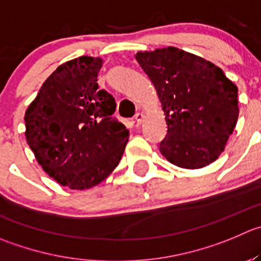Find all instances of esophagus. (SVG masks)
<instances>
[{
	"instance_id": "obj_1",
	"label": "esophagus",
	"mask_w": 261,
	"mask_h": 261,
	"mask_svg": "<svg viewBox=\"0 0 261 261\" xmlns=\"http://www.w3.org/2000/svg\"><path fill=\"white\" fill-rule=\"evenodd\" d=\"M134 118H135L136 125H140V123L144 121V115H143V113H141V112H138V113H136L135 117H134Z\"/></svg>"
}]
</instances>
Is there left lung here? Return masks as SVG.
Here are the masks:
<instances>
[{"label":"left lung","mask_w":261,"mask_h":261,"mask_svg":"<svg viewBox=\"0 0 261 261\" xmlns=\"http://www.w3.org/2000/svg\"><path fill=\"white\" fill-rule=\"evenodd\" d=\"M136 60L166 115L161 153L174 166L189 169L216 161L239 118L236 85L214 63L178 48L139 52Z\"/></svg>","instance_id":"left-lung-1"}]
</instances>
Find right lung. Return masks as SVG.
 I'll return each mask as SVG.
<instances>
[{
    "instance_id": "right-lung-1",
    "label": "right lung",
    "mask_w": 261,
    "mask_h": 261,
    "mask_svg": "<svg viewBox=\"0 0 261 261\" xmlns=\"http://www.w3.org/2000/svg\"><path fill=\"white\" fill-rule=\"evenodd\" d=\"M102 60L67 61L43 83L25 112V136L38 163L62 186L84 190L117 167L130 131L113 116L116 100L98 89Z\"/></svg>"
}]
</instances>
